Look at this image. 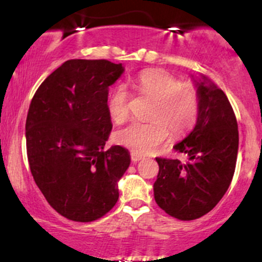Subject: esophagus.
Returning a JSON list of instances; mask_svg holds the SVG:
<instances>
[{
  "label": "esophagus",
  "instance_id": "1",
  "mask_svg": "<svg viewBox=\"0 0 262 262\" xmlns=\"http://www.w3.org/2000/svg\"><path fill=\"white\" fill-rule=\"evenodd\" d=\"M143 158H144V156L138 154V152H135V151L130 152V159H132V161H133V162H138L139 160H141Z\"/></svg>",
  "mask_w": 262,
  "mask_h": 262
}]
</instances>
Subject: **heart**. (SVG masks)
Listing matches in <instances>:
<instances>
[{"mask_svg": "<svg viewBox=\"0 0 262 262\" xmlns=\"http://www.w3.org/2000/svg\"><path fill=\"white\" fill-rule=\"evenodd\" d=\"M128 85L144 97L154 100L149 111L150 122H133L114 134V140L137 152H150L172 135H182L196 124L200 98L192 86L180 82L162 70L141 71ZM110 118L117 124L129 117V93L117 86L107 101Z\"/></svg>", "mask_w": 262, "mask_h": 262, "instance_id": "1", "label": "heart"}]
</instances>
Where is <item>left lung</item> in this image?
Segmentation results:
<instances>
[{"label":"left lung","mask_w":262,"mask_h":262,"mask_svg":"<svg viewBox=\"0 0 262 262\" xmlns=\"http://www.w3.org/2000/svg\"><path fill=\"white\" fill-rule=\"evenodd\" d=\"M197 86L196 127L173 146L188 161L156 158L155 201L180 221L201 218L217 206L233 180L239 146L235 113L225 93L204 76Z\"/></svg>","instance_id":"obj_1"}]
</instances>
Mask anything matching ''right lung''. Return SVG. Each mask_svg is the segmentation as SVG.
<instances>
[{
  "mask_svg": "<svg viewBox=\"0 0 262 262\" xmlns=\"http://www.w3.org/2000/svg\"><path fill=\"white\" fill-rule=\"evenodd\" d=\"M124 71L108 60H68L33 96L26 121L29 169L45 200L74 222L100 219L118 201L130 164L123 146L106 150L112 130L108 87Z\"/></svg>",
  "mask_w": 262,
  "mask_h": 262,
  "instance_id": "obj_1",
  "label": "right lung"
}]
</instances>
